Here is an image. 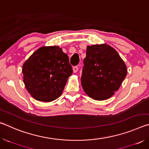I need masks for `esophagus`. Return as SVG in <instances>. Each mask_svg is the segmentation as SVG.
<instances>
[{"instance_id":"1","label":"esophagus","mask_w":149,"mask_h":149,"mask_svg":"<svg viewBox=\"0 0 149 149\" xmlns=\"http://www.w3.org/2000/svg\"><path fill=\"white\" fill-rule=\"evenodd\" d=\"M78 71V67L77 66H75L73 68V72L74 73H76Z\"/></svg>"}]
</instances>
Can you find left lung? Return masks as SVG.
Wrapping results in <instances>:
<instances>
[{
    "mask_svg": "<svg viewBox=\"0 0 149 149\" xmlns=\"http://www.w3.org/2000/svg\"><path fill=\"white\" fill-rule=\"evenodd\" d=\"M84 63L83 89L96 100L112 97L127 75L124 61L114 48L105 43L87 46Z\"/></svg>",
    "mask_w": 149,
    "mask_h": 149,
    "instance_id": "8db88e82",
    "label": "left lung"
}]
</instances>
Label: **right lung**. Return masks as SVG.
<instances>
[{"label":"right lung","mask_w":149,"mask_h":149,"mask_svg":"<svg viewBox=\"0 0 149 149\" xmlns=\"http://www.w3.org/2000/svg\"><path fill=\"white\" fill-rule=\"evenodd\" d=\"M72 72L68 56L58 46L39 48L22 66L27 91L33 99L44 102L62 95Z\"/></svg>","instance_id":"obj_1"}]
</instances>
